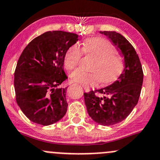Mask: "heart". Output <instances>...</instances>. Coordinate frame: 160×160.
<instances>
[{
	"label": "heart",
	"instance_id": "obj_1",
	"mask_svg": "<svg viewBox=\"0 0 160 160\" xmlns=\"http://www.w3.org/2000/svg\"><path fill=\"white\" fill-rule=\"evenodd\" d=\"M82 51L81 52V50ZM82 52L96 58L91 67L92 73L77 69L70 74V80L85 87L97 84L99 81L107 83L112 81L122 71L123 62L116 53L112 43L101 38L86 40L81 50L77 45H72L67 49L63 58V66L67 70H72L79 64Z\"/></svg>",
	"mask_w": 160,
	"mask_h": 160
}]
</instances>
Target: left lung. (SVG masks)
<instances>
[{
    "label": "left lung",
    "instance_id": "8db88e82",
    "mask_svg": "<svg viewBox=\"0 0 160 160\" xmlns=\"http://www.w3.org/2000/svg\"><path fill=\"white\" fill-rule=\"evenodd\" d=\"M120 50L124 58V69L112 84L84 93L89 116L102 126L122 122L137 104L143 81L142 65L130 43L116 31H100ZM98 93L97 94L95 93Z\"/></svg>",
    "mask_w": 160,
    "mask_h": 160
}]
</instances>
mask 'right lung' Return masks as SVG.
Segmentation results:
<instances>
[{
  "label": "right lung",
  "mask_w": 160,
  "mask_h": 160,
  "mask_svg": "<svg viewBox=\"0 0 160 160\" xmlns=\"http://www.w3.org/2000/svg\"><path fill=\"white\" fill-rule=\"evenodd\" d=\"M78 40L76 33L48 31L31 40L20 56L14 72L16 101L32 122L55 123L66 114L67 87L58 88L67 77L63 58Z\"/></svg>",
  "instance_id": "obj_1"
}]
</instances>
